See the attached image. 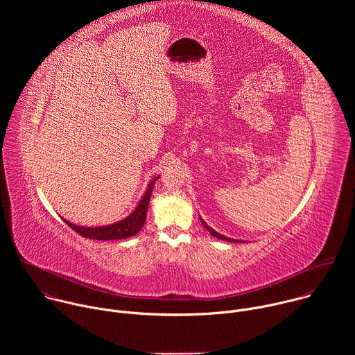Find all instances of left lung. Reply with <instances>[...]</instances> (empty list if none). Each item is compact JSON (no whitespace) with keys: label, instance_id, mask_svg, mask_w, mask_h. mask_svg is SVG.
I'll return each mask as SVG.
<instances>
[{"label":"left lung","instance_id":"1","mask_svg":"<svg viewBox=\"0 0 355 355\" xmlns=\"http://www.w3.org/2000/svg\"><path fill=\"white\" fill-rule=\"evenodd\" d=\"M199 219H200V222H202V225H204V227L205 229H208V232L214 236V237H216V239H220V240H223V241H230V243H245L244 240H236V239H232V237H226V236H223V234H220V233H218L215 229H212L204 219H202L200 216H199Z\"/></svg>","mask_w":355,"mask_h":355}]
</instances>
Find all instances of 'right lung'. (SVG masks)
Segmentation results:
<instances>
[{
	"label": "right lung",
	"mask_w": 355,
	"mask_h": 355,
	"mask_svg": "<svg viewBox=\"0 0 355 355\" xmlns=\"http://www.w3.org/2000/svg\"><path fill=\"white\" fill-rule=\"evenodd\" d=\"M159 177L160 175L151 178L144 193L141 195L140 200L137 202L136 208L126 218H123L118 222H114L111 225H104V226H80V225H74V223L66 220L64 218H62V219L66 222L67 226H70L74 232H77L83 237H88V239H94V240H122V239L132 237L140 232V229L143 227V225L146 222V214H147V208H148L150 196H151V192H153V187H155L156 181L159 180Z\"/></svg>",
	"instance_id": "1"
}]
</instances>
